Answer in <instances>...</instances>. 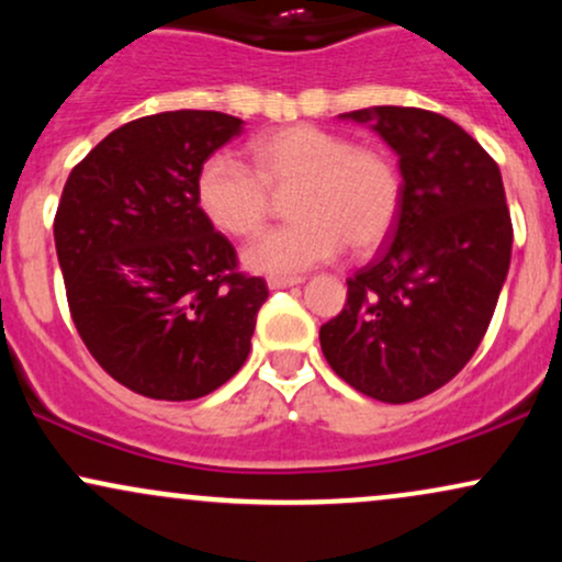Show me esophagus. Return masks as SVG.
Masks as SVG:
<instances>
[{
	"instance_id": "esophagus-1",
	"label": "esophagus",
	"mask_w": 562,
	"mask_h": 562,
	"mask_svg": "<svg viewBox=\"0 0 562 562\" xmlns=\"http://www.w3.org/2000/svg\"><path fill=\"white\" fill-rule=\"evenodd\" d=\"M303 277H280V274H272L267 277V285L272 290H282V288H293V285H301Z\"/></svg>"
}]
</instances>
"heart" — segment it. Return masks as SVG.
Returning <instances> with one entry per match:
<instances>
[{
	"mask_svg": "<svg viewBox=\"0 0 562 562\" xmlns=\"http://www.w3.org/2000/svg\"><path fill=\"white\" fill-rule=\"evenodd\" d=\"M254 169L229 153L205 158L195 179L200 211L216 229L248 237L269 214V192L295 190V218L256 237L245 267L261 274H301L335 259L346 243L370 250L385 240L402 203L396 166L375 147H353L319 126H288L250 145Z\"/></svg>",
	"mask_w": 562,
	"mask_h": 562,
	"instance_id": "obj_1",
	"label": "heart"
}]
</instances>
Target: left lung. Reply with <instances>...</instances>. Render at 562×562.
Listing matches in <instances>:
<instances>
[{"label":"left lung","instance_id":"left-lung-1","mask_svg":"<svg viewBox=\"0 0 562 562\" xmlns=\"http://www.w3.org/2000/svg\"><path fill=\"white\" fill-rule=\"evenodd\" d=\"M338 119L396 153L402 203L393 240L322 325V353L364 396L415 402L470 362L494 317L513 254L505 184L479 142L438 113L378 105Z\"/></svg>","mask_w":562,"mask_h":562}]
</instances>
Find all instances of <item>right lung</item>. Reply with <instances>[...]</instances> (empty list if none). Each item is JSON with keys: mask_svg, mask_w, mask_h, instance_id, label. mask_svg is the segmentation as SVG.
Returning <instances> with one entry per match:
<instances>
[{"mask_svg": "<svg viewBox=\"0 0 562 562\" xmlns=\"http://www.w3.org/2000/svg\"><path fill=\"white\" fill-rule=\"evenodd\" d=\"M243 132L216 111L128 121L70 171L55 248L70 317L97 364L147 398L190 402L245 364L261 277L200 211L205 158Z\"/></svg>", "mask_w": 562, "mask_h": 562, "instance_id": "obj_1", "label": "right lung"}]
</instances>
